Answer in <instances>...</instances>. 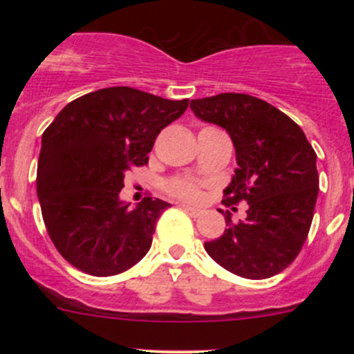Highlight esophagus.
Returning a JSON list of instances; mask_svg holds the SVG:
<instances>
[{"label": "esophagus", "instance_id": "34e87169", "mask_svg": "<svg viewBox=\"0 0 354 354\" xmlns=\"http://www.w3.org/2000/svg\"><path fill=\"white\" fill-rule=\"evenodd\" d=\"M183 209L186 211V213L189 214V216H193V218H200L201 214H203V211L201 209H196V208H191V206H183Z\"/></svg>", "mask_w": 354, "mask_h": 354}]
</instances>
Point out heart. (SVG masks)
<instances>
[{"label":"heart","mask_w":354,"mask_h":354,"mask_svg":"<svg viewBox=\"0 0 354 354\" xmlns=\"http://www.w3.org/2000/svg\"><path fill=\"white\" fill-rule=\"evenodd\" d=\"M165 189L168 194L183 201L198 203L203 200V186L186 178H171L165 183Z\"/></svg>","instance_id":"obj_1"}]
</instances>
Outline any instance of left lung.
<instances>
[{"mask_svg": "<svg viewBox=\"0 0 354 354\" xmlns=\"http://www.w3.org/2000/svg\"><path fill=\"white\" fill-rule=\"evenodd\" d=\"M189 106L198 118L225 128L236 149L238 168L223 191V205L248 203L245 221L225 216L228 228L206 241L205 250L243 278L281 273L310 233L319 189L315 149L290 116L254 96L221 93Z\"/></svg>", "mask_w": 354, "mask_h": 354, "instance_id": "1", "label": "left lung"}]
</instances>
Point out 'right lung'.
<instances>
[{"label":"right lung","instance_id":"add662e5","mask_svg":"<svg viewBox=\"0 0 354 354\" xmlns=\"http://www.w3.org/2000/svg\"><path fill=\"white\" fill-rule=\"evenodd\" d=\"M188 103L128 86L103 88L68 103L44 129L36 189L48 234L70 265L113 276L148 253L158 218L171 205L146 196L129 209L120 191Z\"/></svg>","mask_w":354,"mask_h":354}]
</instances>
